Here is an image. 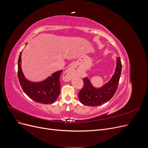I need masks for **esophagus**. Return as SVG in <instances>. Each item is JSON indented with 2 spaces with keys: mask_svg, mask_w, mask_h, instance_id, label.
I'll use <instances>...</instances> for the list:
<instances>
[{
  "mask_svg": "<svg viewBox=\"0 0 148 148\" xmlns=\"http://www.w3.org/2000/svg\"><path fill=\"white\" fill-rule=\"evenodd\" d=\"M77 75V71L76 70L75 66L72 65L67 69L65 72L64 73V77L65 80H70L71 78L74 76H76Z\"/></svg>",
  "mask_w": 148,
  "mask_h": 148,
  "instance_id": "obj_1",
  "label": "esophagus"
}]
</instances>
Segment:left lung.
Listing matches in <instances>:
<instances>
[{"mask_svg":"<svg viewBox=\"0 0 148 148\" xmlns=\"http://www.w3.org/2000/svg\"><path fill=\"white\" fill-rule=\"evenodd\" d=\"M121 71L122 63L120 58L117 57L115 73L110 81L103 87L99 89L94 88L88 78H84L83 86L78 92L80 102L88 106H98L108 102L117 91Z\"/></svg>","mask_w":148,"mask_h":148,"instance_id":"1","label":"left lung"}]
</instances>
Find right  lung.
Segmentation results:
<instances>
[{
	"label": "right lung",
	"instance_id": "add662e5",
	"mask_svg": "<svg viewBox=\"0 0 148 148\" xmlns=\"http://www.w3.org/2000/svg\"><path fill=\"white\" fill-rule=\"evenodd\" d=\"M21 54L18 60V78L25 93L33 101L42 104L53 103L60 95V77L62 70L53 73L51 77L40 83H33L26 79L22 73L21 65Z\"/></svg>",
	"mask_w": 148,
	"mask_h": 148
}]
</instances>
